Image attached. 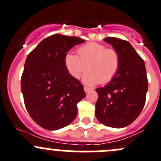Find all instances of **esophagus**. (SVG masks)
<instances>
[{"mask_svg":"<svg viewBox=\"0 0 161 161\" xmlns=\"http://www.w3.org/2000/svg\"><path fill=\"white\" fill-rule=\"evenodd\" d=\"M84 91L85 92H89V91H92V88L89 87V86H84Z\"/></svg>","mask_w":161,"mask_h":161,"instance_id":"obj_1","label":"esophagus"}]
</instances>
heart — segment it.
Returning <instances> with one entry per match:
<instances>
[{
    "label": "heart",
    "instance_id": "heart-1",
    "mask_svg": "<svg viewBox=\"0 0 161 161\" xmlns=\"http://www.w3.org/2000/svg\"><path fill=\"white\" fill-rule=\"evenodd\" d=\"M65 64L69 73L79 79L86 70L83 78L85 83L94 85L106 84L115 78L121 67V57L118 51L107 48L102 43L91 42L78 49V55L69 53L65 57Z\"/></svg>",
    "mask_w": 161,
    "mask_h": 161
}]
</instances>
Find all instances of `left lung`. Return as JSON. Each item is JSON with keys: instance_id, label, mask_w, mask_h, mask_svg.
I'll return each instance as SVG.
<instances>
[{"instance_id": "left-lung-1", "label": "left lung", "mask_w": 161, "mask_h": 161, "mask_svg": "<svg viewBox=\"0 0 161 161\" xmlns=\"http://www.w3.org/2000/svg\"><path fill=\"white\" fill-rule=\"evenodd\" d=\"M121 57L118 75L104 87L97 88V119L113 128H123L136 119L143 109L148 91V79L143 58L128 41L105 38Z\"/></svg>"}]
</instances>
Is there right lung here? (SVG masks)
Listing matches in <instances>:
<instances>
[{
  "mask_svg": "<svg viewBox=\"0 0 161 161\" xmlns=\"http://www.w3.org/2000/svg\"><path fill=\"white\" fill-rule=\"evenodd\" d=\"M75 36L55 34L28 54L21 76V91L28 114L36 124L56 130L77 116V104L86 96L83 86L69 73L67 52L84 43Z\"/></svg>",
  "mask_w": 161,
  "mask_h": 161,
  "instance_id": "add662e5",
  "label": "right lung"
}]
</instances>
